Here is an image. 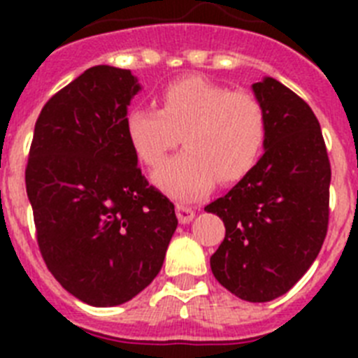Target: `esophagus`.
Instances as JSON below:
<instances>
[{"label": "esophagus", "mask_w": 358, "mask_h": 358, "mask_svg": "<svg viewBox=\"0 0 358 358\" xmlns=\"http://www.w3.org/2000/svg\"><path fill=\"white\" fill-rule=\"evenodd\" d=\"M176 213H177V218H179V222L181 224L192 222V218L195 217V211L192 210L189 206H186V204H182V202L176 204Z\"/></svg>", "instance_id": "esophagus-1"}]
</instances>
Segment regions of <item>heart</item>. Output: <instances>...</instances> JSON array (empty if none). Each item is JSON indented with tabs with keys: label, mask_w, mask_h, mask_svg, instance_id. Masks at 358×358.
<instances>
[{
	"label": "heart",
	"mask_w": 358,
	"mask_h": 358,
	"mask_svg": "<svg viewBox=\"0 0 358 358\" xmlns=\"http://www.w3.org/2000/svg\"><path fill=\"white\" fill-rule=\"evenodd\" d=\"M125 129L150 169L163 164L182 136L186 150L164 164L156 182L177 199H197L217 179L235 182L255 169L267 141V113L249 91L186 77L164 87L159 110L132 109Z\"/></svg>",
	"instance_id": "b5f03b06"
}]
</instances>
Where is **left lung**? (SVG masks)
<instances>
[{
    "label": "left lung",
    "mask_w": 358,
    "mask_h": 358,
    "mask_svg": "<svg viewBox=\"0 0 358 358\" xmlns=\"http://www.w3.org/2000/svg\"><path fill=\"white\" fill-rule=\"evenodd\" d=\"M252 91L267 113L264 156L204 211L226 236L211 271L240 299L265 303L289 292L314 264L327 238L331 169L314 110L276 78Z\"/></svg>",
    "instance_id": "obj_1"
}]
</instances>
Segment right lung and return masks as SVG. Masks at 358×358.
<instances>
[{"label": "right lung", "instance_id": "add662e5", "mask_svg": "<svg viewBox=\"0 0 358 358\" xmlns=\"http://www.w3.org/2000/svg\"><path fill=\"white\" fill-rule=\"evenodd\" d=\"M140 84L131 69L93 66L44 103L24 170L43 260L80 301L115 306L157 276L177 227L148 185L125 120Z\"/></svg>", "mask_w": 358, "mask_h": 358}]
</instances>
